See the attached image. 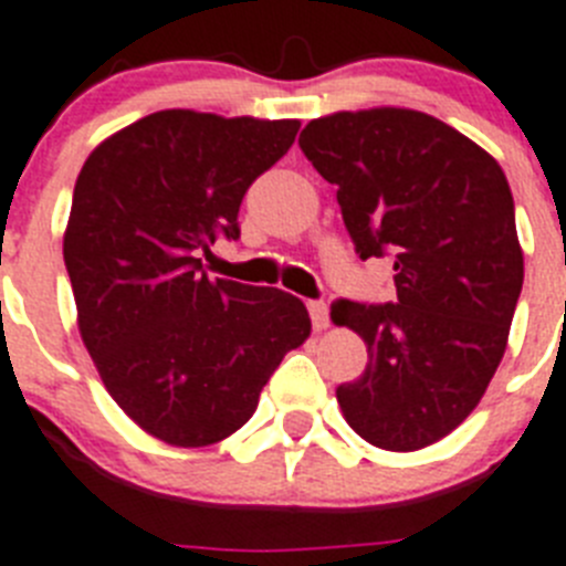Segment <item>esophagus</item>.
Here are the masks:
<instances>
[{"mask_svg":"<svg viewBox=\"0 0 566 566\" xmlns=\"http://www.w3.org/2000/svg\"><path fill=\"white\" fill-rule=\"evenodd\" d=\"M307 311H311V322L316 331H325L331 325V313H327L325 302H307Z\"/></svg>","mask_w":566,"mask_h":566,"instance_id":"34e87169","label":"esophagus"}]
</instances>
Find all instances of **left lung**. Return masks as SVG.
Masks as SVG:
<instances>
[{
    "mask_svg": "<svg viewBox=\"0 0 566 566\" xmlns=\"http://www.w3.org/2000/svg\"><path fill=\"white\" fill-rule=\"evenodd\" d=\"M298 146L336 187L359 259L391 253L397 270L394 302L331 311L368 348L363 377L336 388L342 415L377 449H426L472 415L510 339L524 250L506 175L415 108L325 114Z\"/></svg>",
    "mask_w": 566,
    "mask_h": 566,
    "instance_id": "obj_1",
    "label": "left lung"
}]
</instances>
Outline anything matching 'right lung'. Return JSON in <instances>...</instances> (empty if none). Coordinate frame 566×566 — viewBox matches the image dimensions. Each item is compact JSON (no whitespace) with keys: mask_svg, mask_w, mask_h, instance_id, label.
<instances>
[{"mask_svg":"<svg viewBox=\"0 0 566 566\" xmlns=\"http://www.w3.org/2000/svg\"><path fill=\"white\" fill-rule=\"evenodd\" d=\"M298 120L166 108L80 169L63 255L77 327L112 400L146 434L201 449L239 431L284 354L311 336L296 296L210 279L198 253L239 239V207Z\"/></svg>","mask_w":566,"mask_h":566,"instance_id":"1","label":"right lung"}]
</instances>
